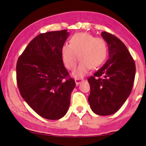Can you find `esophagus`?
Instances as JSON below:
<instances>
[{"label": "esophagus", "mask_w": 146, "mask_h": 146, "mask_svg": "<svg viewBox=\"0 0 146 146\" xmlns=\"http://www.w3.org/2000/svg\"><path fill=\"white\" fill-rule=\"evenodd\" d=\"M83 78H75V82L76 84V85H78L82 81H83Z\"/></svg>", "instance_id": "1"}]
</instances>
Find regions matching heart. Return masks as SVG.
Returning a JSON list of instances; mask_svg holds the SVG:
<instances>
[{"instance_id": "1", "label": "heart", "mask_w": 146, "mask_h": 146, "mask_svg": "<svg viewBox=\"0 0 146 146\" xmlns=\"http://www.w3.org/2000/svg\"><path fill=\"white\" fill-rule=\"evenodd\" d=\"M61 54L66 67L70 70L76 67L80 58L81 62L73 75L82 77L90 69L100 66L105 60L107 45L101 38H95L86 33H77L72 36L70 44L62 46Z\"/></svg>"}]
</instances>
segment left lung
<instances>
[{
    "label": "left lung",
    "mask_w": 146,
    "mask_h": 146,
    "mask_svg": "<svg viewBox=\"0 0 146 146\" xmlns=\"http://www.w3.org/2000/svg\"><path fill=\"white\" fill-rule=\"evenodd\" d=\"M106 42L109 59L88 79L90 86L88 102L92 110L100 115L116 112L130 94L135 65L125 45L107 32L101 35Z\"/></svg>",
    "instance_id": "obj_1"
}]
</instances>
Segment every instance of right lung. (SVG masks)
I'll list each match as a JSON object with an SVG mask.
<instances>
[{"label": "right lung", "mask_w": 146, "mask_h": 146, "mask_svg": "<svg viewBox=\"0 0 146 146\" xmlns=\"http://www.w3.org/2000/svg\"><path fill=\"white\" fill-rule=\"evenodd\" d=\"M69 33L52 31L36 36L19 58L18 88L26 102L41 117L58 119L70 104L76 83L65 68L61 49Z\"/></svg>", "instance_id": "add662e5"}]
</instances>
